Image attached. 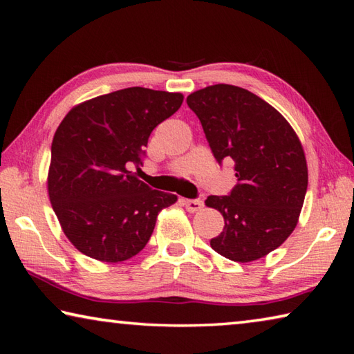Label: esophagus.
Returning a JSON list of instances; mask_svg holds the SVG:
<instances>
[{"instance_id": "esophagus-1", "label": "esophagus", "mask_w": 354, "mask_h": 354, "mask_svg": "<svg viewBox=\"0 0 354 354\" xmlns=\"http://www.w3.org/2000/svg\"><path fill=\"white\" fill-rule=\"evenodd\" d=\"M184 205L187 208V212L196 213L202 207H204V201L202 199H184Z\"/></svg>"}]
</instances>
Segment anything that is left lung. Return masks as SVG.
I'll list each match as a JSON object with an SVG mask.
<instances>
[{
    "label": "left lung",
    "mask_w": 354,
    "mask_h": 354,
    "mask_svg": "<svg viewBox=\"0 0 354 354\" xmlns=\"http://www.w3.org/2000/svg\"><path fill=\"white\" fill-rule=\"evenodd\" d=\"M216 161H234L237 184L228 196H208L225 227L209 240L216 252L248 263L277 250L295 230L307 192V164L295 131L259 95L234 85L190 94Z\"/></svg>",
    "instance_id": "8db88e82"
}]
</instances>
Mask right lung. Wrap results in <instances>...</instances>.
I'll use <instances>...</instances> for the list:
<instances>
[{
	"label": "right lung",
	"mask_w": 354,
	"mask_h": 354,
	"mask_svg": "<svg viewBox=\"0 0 354 354\" xmlns=\"http://www.w3.org/2000/svg\"><path fill=\"white\" fill-rule=\"evenodd\" d=\"M179 93L132 86L74 106L51 145L48 196L70 242L88 257L118 263L137 255L156 216L175 204L129 170L142 165L150 133L181 108Z\"/></svg>",
	"instance_id": "1"
}]
</instances>
